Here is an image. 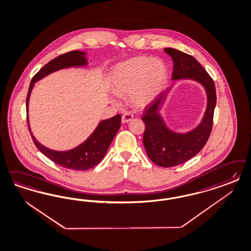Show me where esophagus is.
<instances>
[{
    "instance_id": "obj_1",
    "label": "esophagus",
    "mask_w": 251,
    "mask_h": 251,
    "mask_svg": "<svg viewBox=\"0 0 251 251\" xmlns=\"http://www.w3.org/2000/svg\"><path fill=\"white\" fill-rule=\"evenodd\" d=\"M133 114L130 113H126L123 116H122V122L123 123H128V122L131 121L132 119H133Z\"/></svg>"
}]
</instances>
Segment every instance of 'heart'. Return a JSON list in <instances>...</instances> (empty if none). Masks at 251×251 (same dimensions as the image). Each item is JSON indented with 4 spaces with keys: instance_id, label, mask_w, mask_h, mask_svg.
I'll return each instance as SVG.
<instances>
[{
    "instance_id": "obj_1",
    "label": "heart",
    "mask_w": 251,
    "mask_h": 251,
    "mask_svg": "<svg viewBox=\"0 0 251 251\" xmlns=\"http://www.w3.org/2000/svg\"><path fill=\"white\" fill-rule=\"evenodd\" d=\"M167 78V68L159 59L135 57L113 69L111 89L117 96L128 95L136 107L149 104L162 89Z\"/></svg>"
}]
</instances>
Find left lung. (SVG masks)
<instances>
[{
    "mask_svg": "<svg viewBox=\"0 0 251 251\" xmlns=\"http://www.w3.org/2000/svg\"><path fill=\"white\" fill-rule=\"evenodd\" d=\"M174 62L172 78H190L200 82L207 91L208 106L201 124L186 134H177L164 125L159 113L166 91L160 93L146 108L142 121L145 124L143 143L152 162L162 167H173L184 163L199 153L210 138L216 105V90L213 79L194 57L176 49L166 48Z\"/></svg>",
    "mask_w": 251,
    "mask_h": 251,
    "instance_id": "1",
    "label": "left lung"
}]
</instances>
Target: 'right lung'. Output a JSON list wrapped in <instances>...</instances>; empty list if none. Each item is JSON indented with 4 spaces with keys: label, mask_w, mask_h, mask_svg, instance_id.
Instances as JSON below:
<instances>
[{
    "label": "right lung",
    "mask_w": 251,
    "mask_h": 251,
    "mask_svg": "<svg viewBox=\"0 0 251 251\" xmlns=\"http://www.w3.org/2000/svg\"><path fill=\"white\" fill-rule=\"evenodd\" d=\"M86 65L87 60L85 58V52L78 50H72L66 52L50 61L48 64L44 65L40 69V71L33 76L26 96V110L28 107L30 92L36 81L40 80L49 74L52 73L62 68ZM26 121L34 144L50 161L70 170L85 171L96 166L101 162V160L105 156L109 146L111 145L114 136L120 128L121 115L116 114L110 119L100 122L97 128L85 142H83L81 145L77 146L73 150L67 151H51L48 148L41 145V143L38 142L37 139L34 138L30 131L28 125V117H26Z\"/></svg>",
    "instance_id": "obj_1"
}]
</instances>
